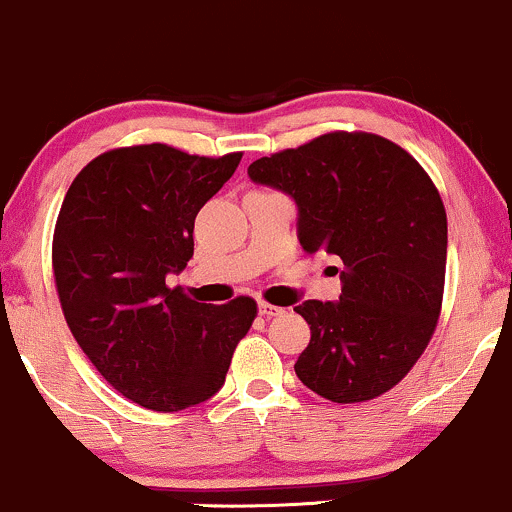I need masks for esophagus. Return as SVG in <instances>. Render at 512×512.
<instances>
[{
    "label": "esophagus",
    "mask_w": 512,
    "mask_h": 512,
    "mask_svg": "<svg viewBox=\"0 0 512 512\" xmlns=\"http://www.w3.org/2000/svg\"><path fill=\"white\" fill-rule=\"evenodd\" d=\"M258 311H261V316L273 318V316H280V314H282V306H275V304L261 302V304H258Z\"/></svg>",
    "instance_id": "obj_1"
}]
</instances>
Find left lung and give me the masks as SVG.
<instances>
[{"label":"left lung","instance_id":"8db88e82","mask_svg":"<svg viewBox=\"0 0 512 512\" xmlns=\"http://www.w3.org/2000/svg\"><path fill=\"white\" fill-rule=\"evenodd\" d=\"M249 177L297 201L304 251L342 261L340 302L294 306L311 328L299 381L342 405L388 393L441 316L448 220L436 184L405 148L366 131L258 158Z\"/></svg>","mask_w":512,"mask_h":512}]
</instances>
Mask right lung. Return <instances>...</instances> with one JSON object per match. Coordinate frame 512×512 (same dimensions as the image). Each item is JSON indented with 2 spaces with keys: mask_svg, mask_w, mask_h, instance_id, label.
<instances>
[{
  "mask_svg": "<svg viewBox=\"0 0 512 512\" xmlns=\"http://www.w3.org/2000/svg\"><path fill=\"white\" fill-rule=\"evenodd\" d=\"M239 160L167 143L112 148L76 174L59 208L52 270L66 326L98 374L146 410L218 393L258 314L251 297L213 306L165 282L194 256L198 210Z\"/></svg>",
  "mask_w": 512,
  "mask_h": 512,
  "instance_id": "add662e5",
  "label": "right lung"
}]
</instances>
